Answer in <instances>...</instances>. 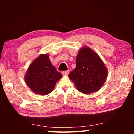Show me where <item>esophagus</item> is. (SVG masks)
<instances>
[{
	"instance_id": "34e87169",
	"label": "esophagus",
	"mask_w": 134,
	"mask_h": 134,
	"mask_svg": "<svg viewBox=\"0 0 134 134\" xmlns=\"http://www.w3.org/2000/svg\"><path fill=\"white\" fill-rule=\"evenodd\" d=\"M69 70H67V71H63L62 72V74L63 76H67L69 74Z\"/></svg>"
}]
</instances>
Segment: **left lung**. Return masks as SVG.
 <instances>
[{"label":"left lung","mask_w":134,"mask_h":134,"mask_svg":"<svg viewBox=\"0 0 134 134\" xmlns=\"http://www.w3.org/2000/svg\"><path fill=\"white\" fill-rule=\"evenodd\" d=\"M108 74L107 68L98 54L89 47H83L77 55L76 67L69 77L79 92L89 94L100 89Z\"/></svg>","instance_id":"8db88e82"}]
</instances>
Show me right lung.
Wrapping results in <instances>:
<instances>
[{
	"instance_id": "add662e5",
	"label": "right lung",
	"mask_w": 134,
	"mask_h": 134,
	"mask_svg": "<svg viewBox=\"0 0 134 134\" xmlns=\"http://www.w3.org/2000/svg\"><path fill=\"white\" fill-rule=\"evenodd\" d=\"M62 77L52 65L48 54H42L29 65L24 79L32 91L44 96L53 91L56 83Z\"/></svg>"
}]
</instances>
